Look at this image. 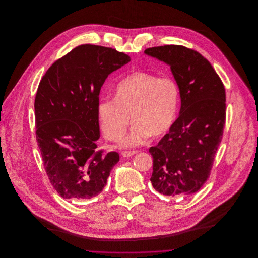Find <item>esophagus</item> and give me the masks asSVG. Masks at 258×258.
<instances>
[{
  "mask_svg": "<svg viewBox=\"0 0 258 258\" xmlns=\"http://www.w3.org/2000/svg\"><path fill=\"white\" fill-rule=\"evenodd\" d=\"M135 153H137L136 150H130V151H129V150H124V151L121 152L123 158H130V157H132L133 154H135Z\"/></svg>",
  "mask_w": 258,
  "mask_h": 258,
  "instance_id": "esophagus-1",
  "label": "esophagus"
}]
</instances>
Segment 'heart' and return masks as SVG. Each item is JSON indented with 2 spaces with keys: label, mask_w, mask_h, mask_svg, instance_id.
Masks as SVG:
<instances>
[{
  "label": "heart",
  "mask_w": 258,
  "mask_h": 258,
  "mask_svg": "<svg viewBox=\"0 0 258 258\" xmlns=\"http://www.w3.org/2000/svg\"><path fill=\"white\" fill-rule=\"evenodd\" d=\"M179 104V87L170 77L137 71L115 89V98H101L97 104L98 121L105 135L120 139L129 122L130 133L121 144L131 147L144 142L147 136L165 134L173 125Z\"/></svg>",
  "instance_id": "1"
}]
</instances>
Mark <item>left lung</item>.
I'll use <instances>...</instances> for the list:
<instances>
[{
	"label": "left lung",
	"mask_w": 258,
	"mask_h": 258,
	"mask_svg": "<svg viewBox=\"0 0 258 258\" xmlns=\"http://www.w3.org/2000/svg\"><path fill=\"white\" fill-rule=\"evenodd\" d=\"M144 53L171 67L181 97L178 119L159 144L149 148L153 159L150 181L161 194L191 196L210 177L222 141L225 87L211 63L191 48L169 44Z\"/></svg>",
	"instance_id": "1"
}]
</instances>
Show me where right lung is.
Wrapping results in <instances>:
<instances>
[{
	"instance_id": "right-lung-1",
	"label": "right lung",
	"mask_w": 258,
	"mask_h": 258,
	"mask_svg": "<svg viewBox=\"0 0 258 258\" xmlns=\"http://www.w3.org/2000/svg\"><path fill=\"white\" fill-rule=\"evenodd\" d=\"M131 61L112 47L82 44L56 61L39 82L36 140L50 184L65 199H90L107 184L119 153L96 150L98 95L108 76Z\"/></svg>"
}]
</instances>
